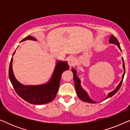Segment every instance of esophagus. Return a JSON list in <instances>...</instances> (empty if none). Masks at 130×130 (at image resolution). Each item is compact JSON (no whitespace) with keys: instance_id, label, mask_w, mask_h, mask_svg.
I'll return each instance as SVG.
<instances>
[{"instance_id":"obj_1","label":"esophagus","mask_w":130,"mask_h":130,"mask_svg":"<svg viewBox=\"0 0 130 130\" xmlns=\"http://www.w3.org/2000/svg\"><path fill=\"white\" fill-rule=\"evenodd\" d=\"M74 61H75V59H74L73 57H70L69 58V61H68L69 66L72 67V66H73L74 63Z\"/></svg>"}]
</instances>
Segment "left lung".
<instances>
[{
  "label": "left lung",
  "mask_w": 130,
  "mask_h": 130,
  "mask_svg": "<svg viewBox=\"0 0 130 130\" xmlns=\"http://www.w3.org/2000/svg\"><path fill=\"white\" fill-rule=\"evenodd\" d=\"M109 42V43L113 44H115V45H117V46H118V47L119 48V49H120L121 51V49L120 43H119L118 41L117 40V39L115 38L113 35H111V36L110 37ZM122 62H123V69H124V72L123 74H122L121 81L120 83L118 85V86H117V88L115 90H113V91L109 92V93H108V95H107V96H106V98L105 99V100L106 99L109 98H111V96H112L113 95H115V94L118 91V90L120 89L121 86L122 81H123L124 75H125V64H124V61L123 58H122ZM72 70L73 73V78H74V86H75L76 92L77 94V96H78V97H79V98L80 99L81 101H83V102L90 103V104H95V103H96V102L93 101V100H92V99L90 98L89 96L88 95V93H87V92L85 91V90L83 89L82 88L81 85H80V80L79 79V78L77 76V71H76L75 69H74L73 68H72Z\"/></svg>",
  "instance_id": "8db88e82"
}]
</instances>
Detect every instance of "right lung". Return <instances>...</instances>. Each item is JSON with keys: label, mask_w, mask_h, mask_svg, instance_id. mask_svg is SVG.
Wrapping results in <instances>:
<instances>
[{"label": "right lung", "mask_w": 130, "mask_h": 130, "mask_svg": "<svg viewBox=\"0 0 130 130\" xmlns=\"http://www.w3.org/2000/svg\"><path fill=\"white\" fill-rule=\"evenodd\" d=\"M37 40L31 36H28L21 41ZM15 51L13 55L15 54ZM12 57L9 69V77L14 90L18 95L26 102L31 104L42 105L49 103L53 101L56 96L59 89L61 76L63 72L69 70V67L67 61H58L53 74L50 80L47 83L40 85H24L16 79L12 69Z\"/></svg>", "instance_id": "add662e5"}]
</instances>
